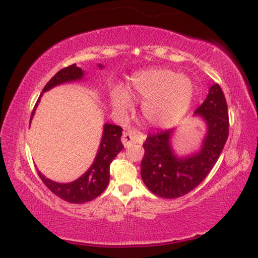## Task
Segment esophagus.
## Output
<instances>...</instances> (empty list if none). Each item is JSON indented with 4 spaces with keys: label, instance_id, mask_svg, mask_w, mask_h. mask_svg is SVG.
Masks as SVG:
<instances>
[{
    "label": "esophagus",
    "instance_id": "1",
    "mask_svg": "<svg viewBox=\"0 0 258 258\" xmlns=\"http://www.w3.org/2000/svg\"><path fill=\"white\" fill-rule=\"evenodd\" d=\"M144 139H145V136L137 130H127L121 137V142L125 147L131 146L132 144H142Z\"/></svg>",
    "mask_w": 258,
    "mask_h": 258
}]
</instances>
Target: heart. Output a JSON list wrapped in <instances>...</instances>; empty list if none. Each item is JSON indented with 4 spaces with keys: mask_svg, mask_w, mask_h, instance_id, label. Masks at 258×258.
<instances>
[{
    "mask_svg": "<svg viewBox=\"0 0 258 258\" xmlns=\"http://www.w3.org/2000/svg\"><path fill=\"white\" fill-rule=\"evenodd\" d=\"M132 91L143 99V114L151 125L167 128L177 125L186 115L195 98V86L187 77L166 68L139 72L132 78ZM112 101L120 112L132 107L131 95L116 86Z\"/></svg>",
    "mask_w": 258,
    "mask_h": 258,
    "instance_id": "heart-1",
    "label": "heart"
}]
</instances>
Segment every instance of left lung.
I'll return each instance as SVG.
<instances>
[{"instance_id":"1","label":"left lung","mask_w":258,"mask_h":258,"mask_svg":"<svg viewBox=\"0 0 258 258\" xmlns=\"http://www.w3.org/2000/svg\"><path fill=\"white\" fill-rule=\"evenodd\" d=\"M207 126L201 150L190 156L179 157L171 146L174 130L149 135L143 144V181L154 195L163 198H178L197 187L218 160L229 136L228 105L222 88L212 85L203 104L195 111Z\"/></svg>"}]
</instances>
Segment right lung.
<instances>
[{
    "instance_id": "right-lung-1",
    "label": "right lung",
    "mask_w": 258,
    "mask_h": 258,
    "mask_svg": "<svg viewBox=\"0 0 258 258\" xmlns=\"http://www.w3.org/2000/svg\"><path fill=\"white\" fill-rule=\"evenodd\" d=\"M99 67L102 68V64H99ZM84 78V71L77 64H71L66 68L57 72L47 85L44 86L42 92L49 91L50 88L55 87V86L66 84V82L81 80ZM42 95V94H41ZM40 95V98H41ZM37 100L35 107L40 101ZM35 107L33 109L32 120L34 112H35ZM122 136V128L120 126L113 125V123H105L104 125V132H102V138L100 142V146H99L97 157L91 165V167L82 174L80 178L77 180L72 181V183H56L48 179L43 176L40 171H37L41 180L43 184L53 192L55 196L63 199V201L68 202V203L73 204H82L86 202L93 201L98 196H100L105 188L107 187L109 181V165H111L112 160L114 159L120 151L122 150L123 145L121 144Z\"/></svg>"
}]
</instances>
